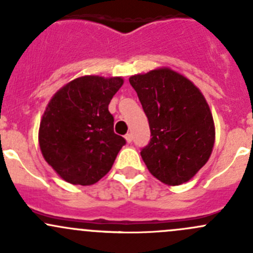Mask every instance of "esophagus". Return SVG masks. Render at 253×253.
I'll return each instance as SVG.
<instances>
[{"label": "esophagus", "instance_id": "esophagus-1", "mask_svg": "<svg viewBox=\"0 0 253 253\" xmlns=\"http://www.w3.org/2000/svg\"><path fill=\"white\" fill-rule=\"evenodd\" d=\"M125 138H126V141L128 143H131L133 141V136H132V133H127L126 136H125Z\"/></svg>", "mask_w": 253, "mask_h": 253}]
</instances>
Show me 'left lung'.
Returning <instances> with one entry per match:
<instances>
[{
    "label": "left lung",
    "instance_id": "8db88e82",
    "mask_svg": "<svg viewBox=\"0 0 253 253\" xmlns=\"http://www.w3.org/2000/svg\"><path fill=\"white\" fill-rule=\"evenodd\" d=\"M129 83L148 117L150 142L141 150L154 177L170 186L193 177L215 141L213 116L200 89L170 68L134 75Z\"/></svg>",
    "mask_w": 253,
    "mask_h": 253
}]
</instances>
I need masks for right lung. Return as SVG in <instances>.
<instances>
[{"label":"right lung","instance_id":"1","mask_svg":"<svg viewBox=\"0 0 253 253\" xmlns=\"http://www.w3.org/2000/svg\"><path fill=\"white\" fill-rule=\"evenodd\" d=\"M121 77L84 76L63 85L48 101L40 121L42 157L72 185L98 182L112 168L125 138L114 132L109 111Z\"/></svg>","mask_w":253,"mask_h":253}]
</instances>
